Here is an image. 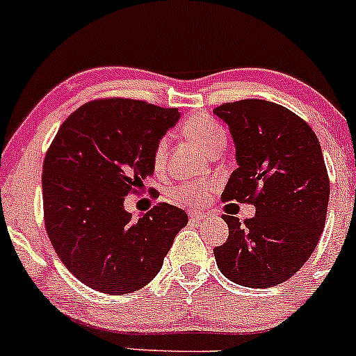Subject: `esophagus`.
<instances>
[{
  "instance_id": "obj_1",
  "label": "esophagus",
  "mask_w": 356,
  "mask_h": 356,
  "mask_svg": "<svg viewBox=\"0 0 356 356\" xmlns=\"http://www.w3.org/2000/svg\"><path fill=\"white\" fill-rule=\"evenodd\" d=\"M207 213H204V212H190V219L192 220H204V219H207Z\"/></svg>"
}]
</instances>
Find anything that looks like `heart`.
<instances>
[{
	"mask_svg": "<svg viewBox=\"0 0 356 356\" xmlns=\"http://www.w3.org/2000/svg\"><path fill=\"white\" fill-rule=\"evenodd\" d=\"M185 134L193 143H197L202 149H205L209 154L216 151V149L225 146V140H227L222 125L209 115L190 117L185 124ZM166 152L168 140L161 139L154 149V154H152V164H154L156 171H161L164 164H166ZM213 188H216V183L213 181L183 183V185H179L175 190V197L190 205H202L209 200Z\"/></svg>",
	"mask_w": 356,
	"mask_h": 356,
	"instance_id": "heart-1",
	"label": "heart"
}]
</instances>
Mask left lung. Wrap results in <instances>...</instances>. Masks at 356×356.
<instances>
[{"label": "left lung", "instance_id": "8db88e82", "mask_svg": "<svg viewBox=\"0 0 356 356\" xmlns=\"http://www.w3.org/2000/svg\"><path fill=\"white\" fill-rule=\"evenodd\" d=\"M229 125L236 163L222 200L253 204L241 225L224 216L229 238L213 248L225 278L251 289L284 284L316 250L326 224L330 178L316 134L296 113L266 100L213 108Z\"/></svg>", "mask_w": 356, "mask_h": 356}]
</instances>
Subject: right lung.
<instances>
[{
    "mask_svg": "<svg viewBox=\"0 0 356 356\" xmlns=\"http://www.w3.org/2000/svg\"><path fill=\"white\" fill-rule=\"evenodd\" d=\"M177 108L127 98L88 102L66 118L44 159L49 239L81 284L120 296L146 286L188 222L170 204L132 220L125 197L152 177V154Z\"/></svg>",
    "mask_w": 356,
    "mask_h": 356,
    "instance_id": "right-lung-1",
    "label": "right lung"
}]
</instances>
